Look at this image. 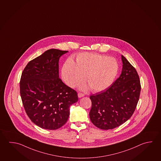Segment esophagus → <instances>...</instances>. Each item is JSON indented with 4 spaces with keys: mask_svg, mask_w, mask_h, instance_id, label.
<instances>
[{
    "mask_svg": "<svg viewBox=\"0 0 161 161\" xmlns=\"http://www.w3.org/2000/svg\"><path fill=\"white\" fill-rule=\"evenodd\" d=\"M78 97L80 98V97H84V96H85V95L83 94H82L81 92H79V93L78 94Z\"/></svg>",
    "mask_w": 161,
    "mask_h": 161,
    "instance_id": "1",
    "label": "esophagus"
}]
</instances>
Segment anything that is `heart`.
<instances>
[{
  "label": "heart",
  "mask_w": 161,
  "mask_h": 161,
  "mask_svg": "<svg viewBox=\"0 0 161 161\" xmlns=\"http://www.w3.org/2000/svg\"><path fill=\"white\" fill-rule=\"evenodd\" d=\"M119 70V64L113 57L95 53H82L76 56L75 61L69 59L61 70L64 83L74 87L86 80L89 86L83 85L80 88L90 87L94 92L103 91L114 82Z\"/></svg>",
  "instance_id": "b5f03b06"
}]
</instances>
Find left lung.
Here are the masks:
<instances>
[{
	"instance_id": "8db88e82",
	"label": "left lung",
	"mask_w": 161,
	"mask_h": 161,
	"mask_svg": "<svg viewBox=\"0 0 161 161\" xmlns=\"http://www.w3.org/2000/svg\"><path fill=\"white\" fill-rule=\"evenodd\" d=\"M120 76L109 87L91 95V122L98 128L112 129L125 123L133 114L141 91L140 78L135 67L121 56Z\"/></svg>"
}]
</instances>
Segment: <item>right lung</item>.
Masks as SVG:
<instances>
[{"label": "right lung", "instance_id": "add662e5", "mask_svg": "<svg viewBox=\"0 0 161 161\" xmlns=\"http://www.w3.org/2000/svg\"><path fill=\"white\" fill-rule=\"evenodd\" d=\"M68 51L51 49L28 62L21 76L20 95L26 114L41 128L56 130L67 122L76 91L59 78V58Z\"/></svg>", "mask_w": 161, "mask_h": 161}]
</instances>
